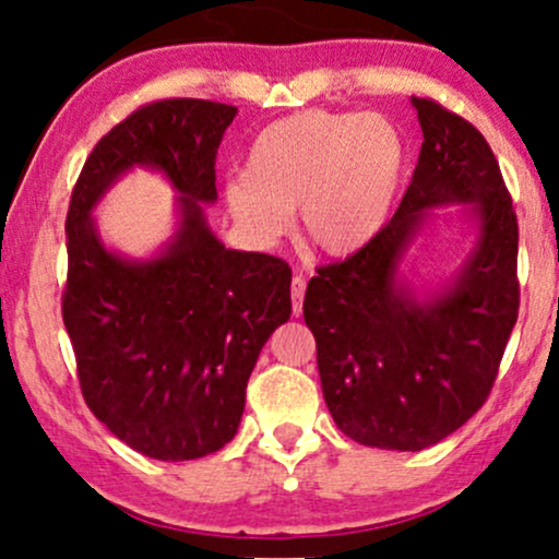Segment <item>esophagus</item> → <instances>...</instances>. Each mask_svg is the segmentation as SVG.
<instances>
[{"mask_svg":"<svg viewBox=\"0 0 559 559\" xmlns=\"http://www.w3.org/2000/svg\"><path fill=\"white\" fill-rule=\"evenodd\" d=\"M290 295H293V313L300 317L304 313V295H306V280L300 274H295L293 285H290Z\"/></svg>","mask_w":559,"mask_h":559,"instance_id":"esophagus-1","label":"esophagus"}]
</instances>
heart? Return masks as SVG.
I'll return each mask as SVG.
<instances>
[{"label":"heart","mask_w":559,"mask_h":559,"mask_svg":"<svg viewBox=\"0 0 559 559\" xmlns=\"http://www.w3.org/2000/svg\"><path fill=\"white\" fill-rule=\"evenodd\" d=\"M405 173V141L377 111L308 109L253 138L246 173L222 199L248 238L272 242L298 209L304 238L326 255H350L382 233Z\"/></svg>","instance_id":"1"}]
</instances>
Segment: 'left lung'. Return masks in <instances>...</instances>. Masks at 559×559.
<instances>
[{
    "mask_svg": "<svg viewBox=\"0 0 559 559\" xmlns=\"http://www.w3.org/2000/svg\"><path fill=\"white\" fill-rule=\"evenodd\" d=\"M421 154L395 216L369 246L319 269L304 300L326 408L366 448L418 452L489 397L518 321V219L500 164L455 111L413 96ZM463 202L477 242L448 286L418 299L399 274L430 209Z\"/></svg>",
    "mask_w": 559,
    "mask_h": 559,
    "instance_id": "8db88e82",
    "label": "left lung"
}]
</instances>
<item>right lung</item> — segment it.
Here are the masks:
<instances>
[{"label": "right lung", "instance_id": "obj_1", "mask_svg": "<svg viewBox=\"0 0 559 559\" xmlns=\"http://www.w3.org/2000/svg\"><path fill=\"white\" fill-rule=\"evenodd\" d=\"M238 107L164 98L109 130L70 199L62 319L91 413L154 461H195L235 437L246 384L269 334L290 319V269L233 251L209 227L216 148ZM178 190V229L151 260L109 252L95 203L130 168Z\"/></svg>", "mask_w": 559, "mask_h": 559}]
</instances>
